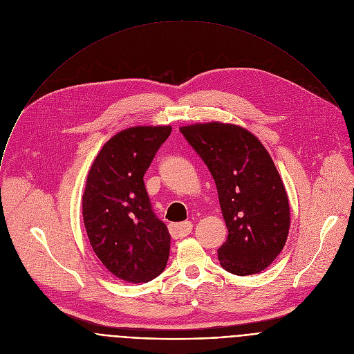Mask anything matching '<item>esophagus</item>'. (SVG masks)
I'll return each instance as SVG.
<instances>
[{"label": "esophagus", "mask_w": 354, "mask_h": 354, "mask_svg": "<svg viewBox=\"0 0 354 354\" xmlns=\"http://www.w3.org/2000/svg\"><path fill=\"white\" fill-rule=\"evenodd\" d=\"M193 230V224L190 221H183V223H175L169 224V232L174 238H183L187 236Z\"/></svg>", "instance_id": "esophagus-1"}]
</instances>
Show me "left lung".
<instances>
[{
  "label": "left lung",
  "instance_id": "left-lung-1",
  "mask_svg": "<svg viewBox=\"0 0 354 354\" xmlns=\"http://www.w3.org/2000/svg\"><path fill=\"white\" fill-rule=\"evenodd\" d=\"M214 178L228 238L218 261L236 276L265 270L281 252L290 230L283 180L263 144L246 129L196 123L179 129Z\"/></svg>",
  "mask_w": 354,
  "mask_h": 354
}]
</instances>
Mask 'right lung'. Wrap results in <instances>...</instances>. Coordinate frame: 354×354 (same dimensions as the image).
Instances as JSON below:
<instances>
[{
  "label": "right lung",
  "mask_w": 354,
  "mask_h": 354,
  "mask_svg": "<svg viewBox=\"0 0 354 354\" xmlns=\"http://www.w3.org/2000/svg\"><path fill=\"white\" fill-rule=\"evenodd\" d=\"M171 126H136L96 156L82 194V217L99 261L118 279L147 283L162 273L171 249L167 225L151 209L144 174Z\"/></svg>",
  "instance_id": "obj_1"
}]
</instances>
